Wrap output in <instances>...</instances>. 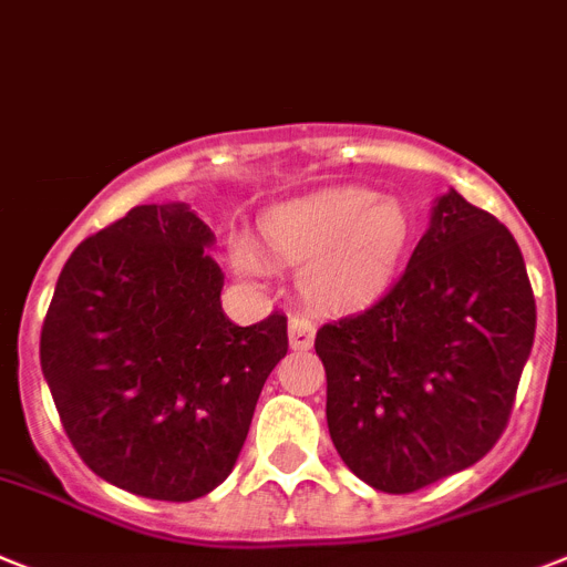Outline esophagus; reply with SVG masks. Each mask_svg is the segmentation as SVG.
<instances>
[{
    "mask_svg": "<svg viewBox=\"0 0 567 567\" xmlns=\"http://www.w3.org/2000/svg\"><path fill=\"white\" fill-rule=\"evenodd\" d=\"M316 339V324L308 316H290L288 319V341L293 350H308Z\"/></svg>",
    "mask_w": 567,
    "mask_h": 567,
    "instance_id": "34e87169",
    "label": "esophagus"
}]
</instances>
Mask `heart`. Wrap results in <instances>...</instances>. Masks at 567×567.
I'll use <instances>...</instances> for the list:
<instances>
[{"instance_id":"1","label":"heart","mask_w":567,"mask_h":567,"mask_svg":"<svg viewBox=\"0 0 567 567\" xmlns=\"http://www.w3.org/2000/svg\"><path fill=\"white\" fill-rule=\"evenodd\" d=\"M262 246L285 265H305L310 302L350 310L372 302L390 285L410 243V214L392 197L367 188H328L265 212ZM243 271H257L248 248L234 254Z\"/></svg>"}]
</instances>
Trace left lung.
I'll use <instances>...</instances> for the list:
<instances>
[{
	"label": "left lung",
	"instance_id": "1",
	"mask_svg": "<svg viewBox=\"0 0 567 567\" xmlns=\"http://www.w3.org/2000/svg\"><path fill=\"white\" fill-rule=\"evenodd\" d=\"M534 328L517 239L449 188L401 279L316 333L347 468L410 494L474 466L506 430Z\"/></svg>",
	"mask_w": 567,
	"mask_h": 567
}]
</instances>
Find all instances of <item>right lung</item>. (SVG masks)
<instances>
[{
  "mask_svg": "<svg viewBox=\"0 0 567 567\" xmlns=\"http://www.w3.org/2000/svg\"><path fill=\"white\" fill-rule=\"evenodd\" d=\"M214 234L186 203L135 206L61 268L42 372L81 461L112 486L188 503L231 474L288 319L223 313Z\"/></svg>",
  "mask_w": 567,
  "mask_h": 567,
  "instance_id": "add662e5",
  "label": "right lung"
}]
</instances>
